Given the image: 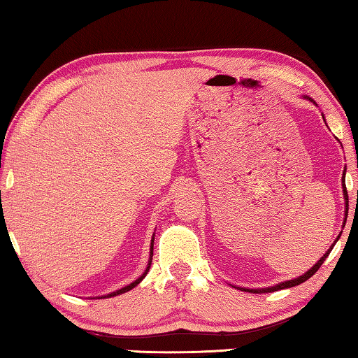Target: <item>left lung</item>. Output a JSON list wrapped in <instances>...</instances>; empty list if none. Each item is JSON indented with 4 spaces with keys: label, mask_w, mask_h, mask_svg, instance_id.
I'll return each mask as SVG.
<instances>
[{
    "label": "left lung",
    "mask_w": 358,
    "mask_h": 358,
    "mask_svg": "<svg viewBox=\"0 0 358 358\" xmlns=\"http://www.w3.org/2000/svg\"><path fill=\"white\" fill-rule=\"evenodd\" d=\"M311 99V98H310ZM313 101V99H311ZM343 187H344V197H346V217H348V210H349V199H348V189H346V185H344V177H343ZM346 222V221H344ZM339 238V237H338ZM336 238V241H338ZM333 246H335V243L331 245V248L329 251H327L322 257H320L319 262L313 266L311 270H308L305 275H301L300 278H295V280H290V281H284L281 284H278V286H273V287H266V289H243L246 290V292H251V294H266V292H275V290H281V289H287V287H294V286H299V284L305 282L306 280H310V278L316 273V271L320 268V265L324 264V260L327 259V256H329L330 251L333 250Z\"/></svg>",
    "instance_id": "obj_1"
}]
</instances>
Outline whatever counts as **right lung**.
<instances>
[{
    "mask_svg": "<svg viewBox=\"0 0 358 358\" xmlns=\"http://www.w3.org/2000/svg\"><path fill=\"white\" fill-rule=\"evenodd\" d=\"M151 257H153V240H151V252H150V262H148V266H147V270H145V273L138 278V280H136L134 282H131L129 286H126V287H123V289H120V290H117V292H112V294H108L107 296H115V295H120V294H124V292H128V290H131L132 287H136L138 282H141L143 278H145V275L148 273V270H150V265H151Z\"/></svg>",
    "mask_w": 358,
    "mask_h": 358,
    "instance_id": "right-lung-1",
    "label": "right lung"
}]
</instances>
